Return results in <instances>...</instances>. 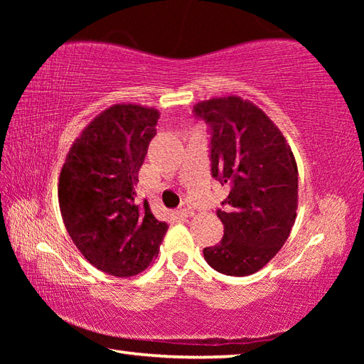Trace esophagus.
Listing matches in <instances>:
<instances>
[{
	"mask_svg": "<svg viewBox=\"0 0 364 364\" xmlns=\"http://www.w3.org/2000/svg\"><path fill=\"white\" fill-rule=\"evenodd\" d=\"M178 215H180V217H191V215H194V208L191 207L188 202H184V204L178 208Z\"/></svg>",
	"mask_w": 364,
	"mask_h": 364,
	"instance_id": "obj_1",
	"label": "esophagus"
}]
</instances>
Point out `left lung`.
<instances>
[{
    "label": "left lung",
    "mask_w": 364,
    "mask_h": 364,
    "mask_svg": "<svg viewBox=\"0 0 364 364\" xmlns=\"http://www.w3.org/2000/svg\"><path fill=\"white\" fill-rule=\"evenodd\" d=\"M197 119L210 125L212 176L230 186L217 215L220 244L204 249L213 269L249 276L262 269L287 241L297 217V162L273 120L239 96L197 102Z\"/></svg>",
    "instance_id": "8db88e82"
}]
</instances>
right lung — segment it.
<instances>
[{
	"label": "right lung",
	"instance_id": "1",
	"mask_svg": "<svg viewBox=\"0 0 364 364\" xmlns=\"http://www.w3.org/2000/svg\"><path fill=\"white\" fill-rule=\"evenodd\" d=\"M159 110L114 104L73 141L59 175L67 232L93 267L117 278L144 271L159 255L168 225L134 200L138 171L156 136Z\"/></svg>",
	"mask_w": 364,
	"mask_h": 364
}]
</instances>
